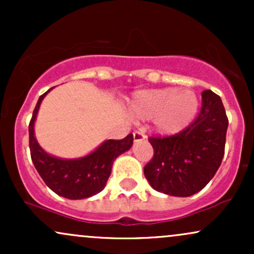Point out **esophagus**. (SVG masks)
Segmentation results:
<instances>
[{"mask_svg": "<svg viewBox=\"0 0 254 254\" xmlns=\"http://www.w3.org/2000/svg\"><path fill=\"white\" fill-rule=\"evenodd\" d=\"M133 139H135V142L144 141L145 139L144 131L143 130H136L135 132H133Z\"/></svg>", "mask_w": 254, "mask_h": 254, "instance_id": "1", "label": "esophagus"}]
</instances>
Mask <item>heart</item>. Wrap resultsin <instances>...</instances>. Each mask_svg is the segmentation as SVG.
Segmentation results:
<instances>
[{
    "label": "heart",
    "mask_w": 254,
    "mask_h": 254,
    "mask_svg": "<svg viewBox=\"0 0 254 254\" xmlns=\"http://www.w3.org/2000/svg\"><path fill=\"white\" fill-rule=\"evenodd\" d=\"M198 109L196 94L190 89H153L139 92L131 104V111L142 119L154 118L161 133H176L193 119Z\"/></svg>",
    "instance_id": "1"
}]
</instances>
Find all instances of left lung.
<instances>
[{"instance_id": "obj_1", "label": "left lung", "mask_w": 254, "mask_h": 254, "mask_svg": "<svg viewBox=\"0 0 254 254\" xmlns=\"http://www.w3.org/2000/svg\"><path fill=\"white\" fill-rule=\"evenodd\" d=\"M228 117L222 100L210 89L202 92L196 119L170 136L148 137L154 155L144 166V176L156 191L189 197L205 188L224 155Z\"/></svg>"}]
</instances>
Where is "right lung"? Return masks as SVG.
<instances>
[{
  "label": "right lung",
  "instance_id": "obj_1",
  "mask_svg": "<svg viewBox=\"0 0 254 254\" xmlns=\"http://www.w3.org/2000/svg\"><path fill=\"white\" fill-rule=\"evenodd\" d=\"M48 92L39 97L28 124L31 159L34 167L44 183L60 196L68 199H83L94 196L106 185L116 157L131 148L133 135L129 133L123 139H109L82 159L62 160L49 155L38 144L33 130L40 103Z\"/></svg>",
  "mask_w": 254,
  "mask_h": 254
}]
</instances>
